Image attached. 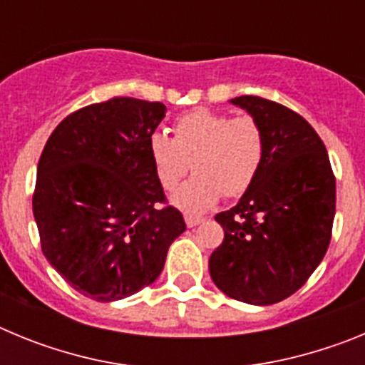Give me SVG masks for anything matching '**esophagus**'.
<instances>
[{"label": "esophagus", "mask_w": 365, "mask_h": 365, "mask_svg": "<svg viewBox=\"0 0 365 365\" xmlns=\"http://www.w3.org/2000/svg\"><path fill=\"white\" fill-rule=\"evenodd\" d=\"M186 225H188V228H193V227H197V225H201L205 219L202 217H195V215H186Z\"/></svg>", "instance_id": "1"}]
</instances>
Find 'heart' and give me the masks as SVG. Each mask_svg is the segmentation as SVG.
I'll return each instance as SVG.
<instances>
[{"mask_svg":"<svg viewBox=\"0 0 365 365\" xmlns=\"http://www.w3.org/2000/svg\"><path fill=\"white\" fill-rule=\"evenodd\" d=\"M155 175L166 192H175L192 168L195 175L173 202L190 214L208 210L221 199L240 197L254 185L265 159V133L250 115L228 117L199 108L173 124V137L153 133L148 140Z\"/></svg>","mask_w":365,"mask_h":365,"instance_id":"heart-1","label":"heart"}]
</instances>
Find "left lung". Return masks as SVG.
<instances>
[{"instance_id":"obj_1","label":"left lung","mask_w":365,"mask_h":365,"mask_svg":"<svg viewBox=\"0 0 365 365\" xmlns=\"http://www.w3.org/2000/svg\"><path fill=\"white\" fill-rule=\"evenodd\" d=\"M265 133V159L254 185L215 215L225 240L208 267L219 291L250 305L294 294L331 243L336 179L322 138L302 115L261 96H235Z\"/></svg>"}]
</instances>
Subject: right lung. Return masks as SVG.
Segmentation results:
<instances>
[{
    "instance_id": "1",
    "label": "right lung",
    "mask_w": 365,
    "mask_h": 365,
    "mask_svg": "<svg viewBox=\"0 0 365 365\" xmlns=\"http://www.w3.org/2000/svg\"><path fill=\"white\" fill-rule=\"evenodd\" d=\"M164 115L160 102L115 96L71 113L41 151L32 195L41 252L87 298L117 302L153 283L186 230L148 151Z\"/></svg>"
}]
</instances>
